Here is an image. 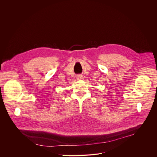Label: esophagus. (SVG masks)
I'll list each match as a JSON object with an SVG mask.
<instances>
[{"label": "esophagus", "mask_w": 157, "mask_h": 157, "mask_svg": "<svg viewBox=\"0 0 157 157\" xmlns=\"http://www.w3.org/2000/svg\"><path fill=\"white\" fill-rule=\"evenodd\" d=\"M77 78L78 80H82V79L83 78V77L82 75H78L77 76Z\"/></svg>", "instance_id": "1"}]
</instances>
